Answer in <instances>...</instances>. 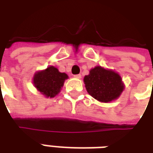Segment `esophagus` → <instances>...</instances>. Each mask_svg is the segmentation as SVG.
<instances>
[{"mask_svg":"<svg viewBox=\"0 0 153 153\" xmlns=\"http://www.w3.org/2000/svg\"><path fill=\"white\" fill-rule=\"evenodd\" d=\"M74 78H76V79H81V74H75V75H74Z\"/></svg>","mask_w":153,"mask_h":153,"instance_id":"esophagus-1","label":"esophagus"}]
</instances>
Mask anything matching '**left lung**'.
<instances>
[{"label": "left lung", "mask_w": 153, "mask_h": 153, "mask_svg": "<svg viewBox=\"0 0 153 153\" xmlns=\"http://www.w3.org/2000/svg\"><path fill=\"white\" fill-rule=\"evenodd\" d=\"M87 92L99 102H109L116 99L124 90L121 79L113 71L96 67L84 77Z\"/></svg>", "instance_id": "obj_1"}]
</instances>
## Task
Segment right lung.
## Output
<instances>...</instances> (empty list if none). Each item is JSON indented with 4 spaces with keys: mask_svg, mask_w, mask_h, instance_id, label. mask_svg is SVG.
<instances>
[{
    "mask_svg": "<svg viewBox=\"0 0 153 153\" xmlns=\"http://www.w3.org/2000/svg\"><path fill=\"white\" fill-rule=\"evenodd\" d=\"M68 78L67 74L61 73L57 68L48 67L45 71L35 74L33 83L37 90L46 97L53 98L60 92L65 79Z\"/></svg>",
    "mask_w": 153,
    "mask_h": 153,
    "instance_id": "1",
    "label": "right lung"
}]
</instances>
